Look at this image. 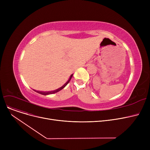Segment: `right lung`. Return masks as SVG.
Segmentation results:
<instances>
[{
	"instance_id": "right-lung-1",
	"label": "right lung",
	"mask_w": 150,
	"mask_h": 150,
	"mask_svg": "<svg viewBox=\"0 0 150 150\" xmlns=\"http://www.w3.org/2000/svg\"><path fill=\"white\" fill-rule=\"evenodd\" d=\"M72 76H73V74H72L70 75V78H69V79L68 80V81L64 84L62 86H61V88H58V89H56V90H54V91H48V92H44V91H36V90H34L33 89V91H35V92H38V93H40V94H42V95H44V96H47V95H50V94H52V93H57V92H59V91H61V90H62L63 88H64L66 86H67V84L69 83V81H70V80H71V78H72Z\"/></svg>"
}]
</instances>
